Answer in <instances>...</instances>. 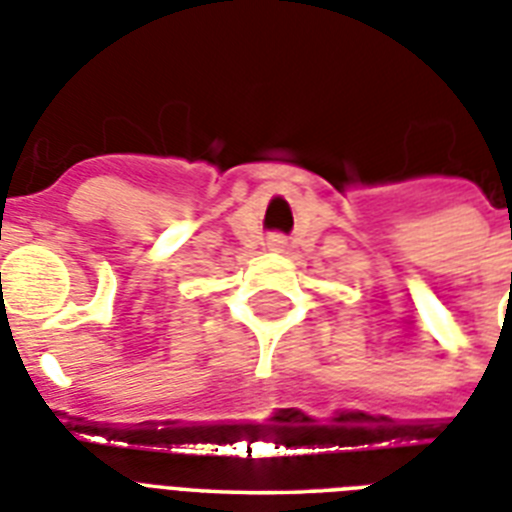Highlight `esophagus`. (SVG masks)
Returning a JSON list of instances; mask_svg holds the SVG:
<instances>
[{"instance_id": "1", "label": "esophagus", "mask_w": 512, "mask_h": 512, "mask_svg": "<svg viewBox=\"0 0 512 512\" xmlns=\"http://www.w3.org/2000/svg\"><path fill=\"white\" fill-rule=\"evenodd\" d=\"M268 247L273 249V252H281V249L286 247V242H284V239H281V236H273V239H270V242H268Z\"/></svg>"}]
</instances>
